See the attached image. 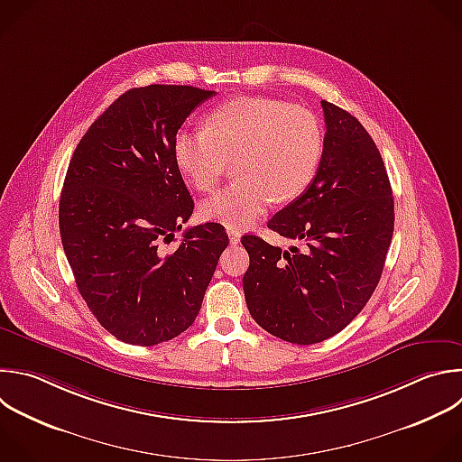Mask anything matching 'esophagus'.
I'll return each mask as SVG.
<instances>
[{"label": "esophagus", "instance_id": "esophagus-1", "mask_svg": "<svg viewBox=\"0 0 462 462\" xmlns=\"http://www.w3.org/2000/svg\"><path fill=\"white\" fill-rule=\"evenodd\" d=\"M228 239H230V245H237L241 241V232L236 228H228Z\"/></svg>", "mask_w": 462, "mask_h": 462}]
</instances>
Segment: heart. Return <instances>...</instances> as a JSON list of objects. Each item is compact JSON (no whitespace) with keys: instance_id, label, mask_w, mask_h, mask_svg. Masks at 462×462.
<instances>
[{"instance_id":"obj_1","label":"heart","mask_w":462,"mask_h":462,"mask_svg":"<svg viewBox=\"0 0 462 462\" xmlns=\"http://www.w3.org/2000/svg\"><path fill=\"white\" fill-rule=\"evenodd\" d=\"M325 135L319 119L270 97H237L205 117V130H180L174 162L201 192L212 190L234 162L236 183L199 207L201 217L228 228L252 225L275 201L299 199L321 167Z\"/></svg>"}]
</instances>
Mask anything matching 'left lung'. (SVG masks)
Segmentation results:
<instances>
[{"instance_id": "left-lung-1", "label": "left lung", "mask_w": 462, "mask_h": 462, "mask_svg": "<svg viewBox=\"0 0 462 462\" xmlns=\"http://www.w3.org/2000/svg\"><path fill=\"white\" fill-rule=\"evenodd\" d=\"M327 123L321 167L310 189L268 228L299 245L281 250L243 236V277L254 321L272 336L314 345L339 334L365 309L393 236V196L374 139L341 106L321 101Z\"/></svg>"}]
</instances>
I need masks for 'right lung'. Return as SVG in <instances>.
I'll return each instance as SVG.
<instances>
[{
	"instance_id": "obj_1",
	"label": "right lung",
	"mask_w": 462,
	"mask_h": 462,
	"mask_svg": "<svg viewBox=\"0 0 462 462\" xmlns=\"http://www.w3.org/2000/svg\"><path fill=\"white\" fill-rule=\"evenodd\" d=\"M214 90L148 85L119 96L78 143L60 199V234L78 290L123 343L178 337L201 310L228 236L192 226L172 254L194 201L174 162V137Z\"/></svg>"
}]
</instances>
